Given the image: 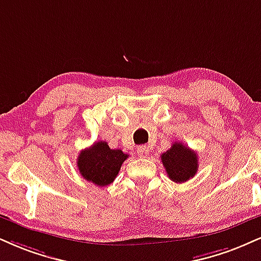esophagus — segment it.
Wrapping results in <instances>:
<instances>
[{
	"label": "esophagus",
	"instance_id": "34e87169",
	"mask_svg": "<svg viewBox=\"0 0 261 261\" xmlns=\"http://www.w3.org/2000/svg\"><path fill=\"white\" fill-rule=\"evenodd\" d=\"M137 153H139V155L141 156V158H146V156L149 154V147L140 146L139 148H137Z\"/></svg>",
	"mask_w": 261,
	"mask_h": 261
}]
</instances>
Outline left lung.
Here are the masks:
<instances>
[{
    "instance_id": "8db88e82",
    "label": "left lung",
    "mask_w": 261,
    "mask_h": 261,
    "mask_svg": "<svg viewBox=\"0 0 261 261\" xmlns=\"http://www.w3.org/2000/svg\"><path fill=\"white\" fill-rule=\"evenodd\" d=\"M161 156L169 178L176 184L188 181L198 170V156L186 144L175 142Z\"/></svg>"
}]
</instances>
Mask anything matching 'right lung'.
I'll return each instance as SVG.
<instances>
[{
    "instance_id": "1",
    "label": "right lung",
    "mask_w": 261,
    "mask_h": 261,
    "mask_svg": "<svg viewBox=\"0 0 261 261\" xmlns=\"http://www.w3.org/2000/svg\"><path fill=\"white\" fill-rule=\"evenodd\" d=\"M128 158L120 149H111L105 141L93 143L81 150L77 156V168L85 180L103 187L112 184L120 170L121 164Z\"/></svg>"
}]
</instances>
